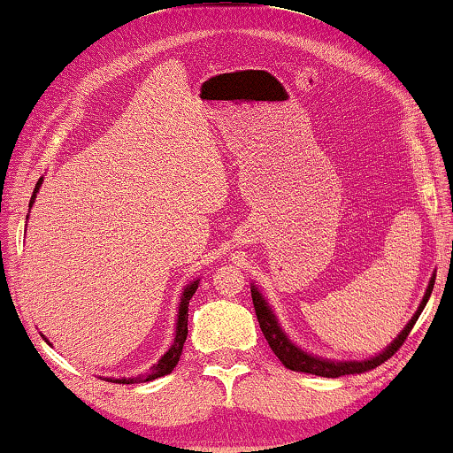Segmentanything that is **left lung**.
Wrapping results in <instances>:
<instances>
[{
    "label": "left lung",
    "instance_id": "8db88e82",
    "mask_svg": "<svg viewBox=\"0 0 453 453\" xmlns=\"http://www.w3.org/2000/svg\"><path fill=\"white\" fill-rule=\"evenodd\" d=\"M433 284H435V274L431 276L429 287L425 290L423 301L414 315L411 318V321L404 326L398 336L392 340V344L386 346L381 352H377L375 357L363 358V361H336V358H324L318 355H311V352L303 350L301 346H296L293 340L287 336V332L282 330V326L278 324L276 313L272 311L270 303L264 299V295L259 293V288L256 284H251V299H253V307H256V315L259 321V327H262L265 340H268L270 349L274 350V355L280 358V363L284 367L290 371H301V373H311V375H319V377H342V375H355V373H365V371H371L375 367H380L383 361H388L389 357L394 355L395 350L404 344V340L408 334H411L412 326L417 324L420 311H423L426 301H429Z\"/></svg>",
    "mask_w": 453,
    "mask_h": 453
}]
</instances>
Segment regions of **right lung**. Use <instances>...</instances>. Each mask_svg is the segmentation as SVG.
I'll list each match as a JSON object with an SVG mask.
<instances>
[{"label": "right lung", "mask_w": 453, "mask_h": 453, "mask_svg": "<svg viewBox=\"0 0 453 453\" xmlns=\"http://www.w3.org/2000/svg\"><path fill=\"white\" fill-rule=\"evenodd\" d=\"M42 185V177L36 181L35 185V191H33V197H30V203L28 208H33L35 203V197L39 194ZM28 219V216H27ZM197 284H200V278H196L194 282H189L188 287L181 290V299H179V309H177V321H175V338H173V344L171 349L165 352L163 357L158 358L157 365H152L150 369L146 371V373L142 375H135V377H119V380H115V377H103V380L107 381H113V383H142V381H152V380H158V377L163 375H169L173 369L177 367L179 358H181V352H183V344H185V338H188V311H189V301L194 293L197 290ZM45 338V336H42ZM45 342L49 344V340L45 338Z\"/></svg>", "instance_id": "add662e5"}]
</instances>
